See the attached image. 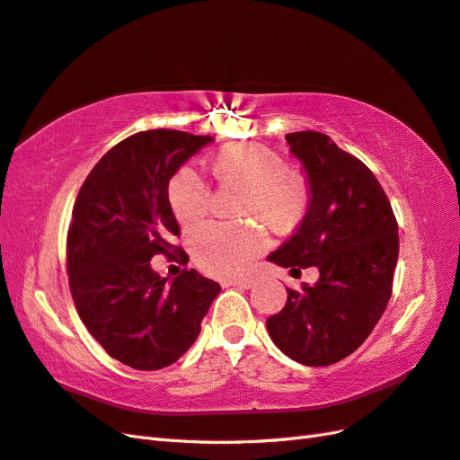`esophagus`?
<instances>
[{
	"label": "esophagus",
	"instance_id": "1",
	"mask_svg": "<svg viewBox=\"0 0 460 460\" xmlns=\"http://www.w3.org/2000/svg\"><path fill=\"white\" fill-rule=\"evenodd\" d=\"M223 288H229V286H237V288H252V280H247V279H239V280H223L221 282Z\"/></svg>",
	"mask_w": 460,
	"mask_h": 460
}]
</instances>
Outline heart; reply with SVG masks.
<instances>
[{"label": "heart", "mask_w": 460, "mask_h": 460, "mask_svg": "<svg viewBox=\"0 0 460 460\" xmlns=\"http://www.w3.org/2000/svg\"><path fill=\"white\" fill-rule=\"evenodd\" d=\"M221 184L247 191L243 216L256 213L276 229H292L309 204L305 178L286 170L284 158L272 148L254 143L223 146L216 158ZM168 204L184 227H194L209 213V186L196 168L181 166L168 181ZM264 247L259 229L211 223L191 234V249L201 270L213 276H241Z\"/></svg>", "instance_id": "b5f03b06"}]
</instances>
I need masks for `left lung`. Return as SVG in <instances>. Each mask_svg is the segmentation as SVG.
<instances>
[{"instance_id":"1","label":"left lung","mask_w":460,"mask_h":460,"mask_svg":"<svg viewBox=\"0 0 460 460\" xmlns=\"http://www.w3.org/2000/svg\"><path fill=\"white\" fill-rule=\"evenodd\" d=\"M286 141L305 172L309 204L269 261L292 270L317 266L319 280L304 292L286 288L288 302L266 329L284 355L327 367L365 343L390 302L398 223L376 176L357 156L317 131L288 133Z\"/></svg>"}]
</instances>
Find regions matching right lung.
<instances>
[{
    "instance_id": "add662e5",
    "label": "right lung",
    "mask_w": 460,
    "mask_h": 460,
    "mask_svg": "<svg viewBox=\"0 0 460 460\" xmlns=\"http://www.w3.org/2000/svg\"><path fill=\"white\" fill-rule=\"evenodd\" d=\"M213 137L141 131L105 153L85 178L68 229L70 292L105 352L137 370H158L194 345L221 286L198 270L163 279L158 252L180 251L168 181Z\"/></svg>"
}]
</instances>
